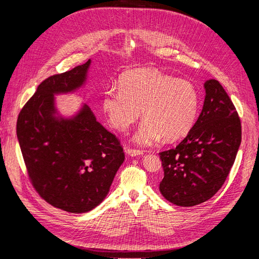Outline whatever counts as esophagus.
<instances>
[{
	"instance_id": "1",
	"label": "esophagus",
	"mask_w": 259,
	"mask_h": 259,
	"mask_svg": "<svg viewBox=\"0 0 259 259\" xmlns=\"http://www.w3.org/2000/svg\"><path fill=\"white\" fill-rule=\"evenodd\" d=\"M126 153L131 156H136L143 154V151L138 150V149H133V148H126Z\"/></svg>"
}]
</instances>
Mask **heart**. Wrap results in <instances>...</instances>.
Instances as JSON below:
<instances>
[{"mask_svg": "<svg viewBox=\"0 0 259 259\" xmlns=\"http://www.w3.org/2000/svg\"><path fill=\"white\" fill-rule=\"evenodd\" d=\"M200 92L192 82L150 68L128 71L119 88L108 89L101 106L109 123L117 131H126L140 115L144 122L135 142L150 146L163 137L174 142L189 134L200 110Z\"/></svg>", "mask_w": 259, "mask_h": 259, "instance_id": "b5f03b06", "label": "heart"}]
</instances>
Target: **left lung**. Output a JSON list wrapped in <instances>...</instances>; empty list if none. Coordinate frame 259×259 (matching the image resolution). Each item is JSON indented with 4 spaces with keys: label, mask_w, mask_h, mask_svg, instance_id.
<instances>
[{
    "label": "left lung",
    "mask_w": 259,
    "mask_h": 259,
    "mask_svg": "<svg viewBox=\"0 0 259 259\" xmlns=\"http://www.w3.org/2000/svg\"><path fill=\"white\" fill-rule=\"evenodd\" d=\"M204 88V105L189 134L176 148L160 152V191L178 206H194L213 197L228 177L241 144V120L228 94L214 79Z\"/></svg>",
    "instance_id": "8db88e82"
}]
</instances>
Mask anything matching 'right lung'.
Returning a JSON list of instances; mask_svg holds the SVG:
<instances>
[{"label": "right lung", "instance_id": "right-lung-1", "mask_svg": "<svg viewBox=\"0 0 259 259\" xmlns=\"http://www.w3.org/2000/svg\"><path fill=\"white\" fill-rule=\"evenodd\" d=\"M91 65L44 80L23 106L17 137L28 176L51 205L86 213L100 204L125 159L117 137L97 122L89 106L72 119L55 117L54 94L81 88Z\"/></svg>", "mask_w": 259, "mask_h": 259}]
</instances>
